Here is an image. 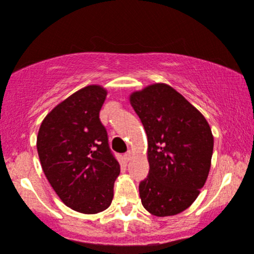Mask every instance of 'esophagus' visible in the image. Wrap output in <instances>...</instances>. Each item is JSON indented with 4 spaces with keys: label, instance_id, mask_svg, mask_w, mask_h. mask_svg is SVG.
Returning <instances> with one entry per match:
<instances>
[{
    "label": "esophagus",
    "instance_id": "obj_1",
    "mask_svg": "<svg viewBox=\"0 0 254 254\" xmlns=\"http://www.w3.org/2000/svg\"><path fill=\"white\" fill-rule=\"evenodd\" d=\"M132 154H133V153H132L131 151H128V152H127V153H125V158L127 159V161H129V159L132 158Z\"/></svg>",
    "mask_w": 254,
    "mask_h": 254
}]
</instances>
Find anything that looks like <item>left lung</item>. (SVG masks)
<instances>
[{"label": "left lung", "mask_w": 254, "mask_h": 254, "mask_svg": "<svg viewBox=\"0 0 254 254\" xmlns=\"http://www.w3.org/2000/svg\"><path fill=\"white\" fill-rule=\"evenodd\" d=\"M129 102L148 139V177L139 183L142 204L157 217L187 209L206 183L213 153L211 127L197 108L166 83L131 93Z\"/></svg>", "instance_id": "8db88e82"}]
</instances>
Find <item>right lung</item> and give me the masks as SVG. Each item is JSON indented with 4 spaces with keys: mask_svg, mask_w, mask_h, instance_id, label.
Masks as SVG:
<instances>
[{
    "mask_svg": "<svg viewBox=\"0 0 254 254\" xmlns=\"http://www.w3.org/2000/svg\"><path fill=\"white\" fill-rule=\"evenodd\" d=\"M106 96L100 84L78 89L46 116L38 131L43 173L61 201L79 213L107 209L120 175V163L100 121Z\"/></svg>",
    "mask_w": 254,
    "mask_h": 254,
    "instance_id": "1",
    "label": "right lung"
}]
</instances>
